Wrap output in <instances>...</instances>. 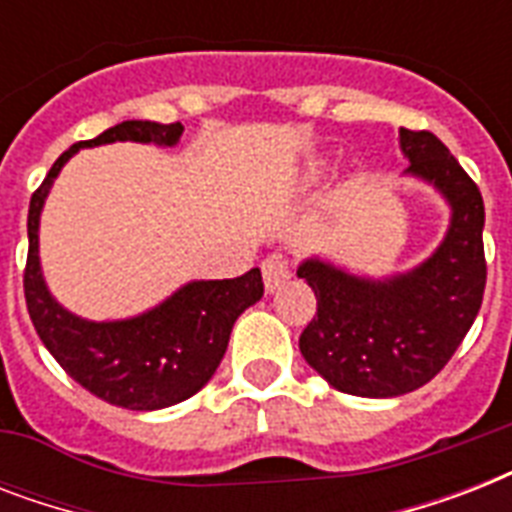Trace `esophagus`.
<instances>
[{"label": "esophagus", "mask_w": 512, "mask_h": 512, "mask_svg": "<svg viewBox=\"0 0 512 512\" xmlns=\"http://www.w3.org/2000/svg\"><path fill=\"white\" fill-rule=\"evenodd\" d=\"M260 268H263V281H265V289H268V292L279 289L281 284L289 279L287 257L279 255V252H273V255L265 257L263 263H260Z\"/></svg>", "instance_id": "34e87169"}]
</instances>
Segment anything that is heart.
Here are the masks:
<instances>
[{"label":"heart","mask_w":512,"mask_h":512,"mask_svg":"<svg viewBox=\"0 0 512 512\" xmlns=\"http://www.w3.org/2000/svg\"><path fill=\"white\" fill-rule=\"evenodd\" d=\"M313 175H319V170H316V172H313Z\"/></svg>","instance_id":"b5f03b06"}]
</instances>
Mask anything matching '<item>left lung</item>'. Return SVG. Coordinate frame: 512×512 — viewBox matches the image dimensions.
Returning <instances> with one entry per match:
<instances>
[{
	"mask_svg": "<svg viewBox=\"0 0 512 512\" xmlns=\"http://www.w3.org/2000/svg\"><path fill=\"white\" fill-rule=\"evenodd\" d=\"M409 175L444 193L452 223L414 271L364 279L324 260L297 276L316 295L300 353L332 388L366 398L404 396L436 377L478 316L486 287L484 199L473 177L428 130H401Z\"/></svg>",
	"mask_w": 512,
	"mask_h": 512,
	"instance_id": "obj_1",
	"label": "left lung"
}]
</instances>
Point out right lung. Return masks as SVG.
Returning a JSON list of instances; mask_svg holds the SVG:
<instances>
[{
	"label": "right lung",
	"mask_w": 512,
	"mask_h": 512,
	"mask_svg": "<svg viewBox=\"0 0 512 512\" xmlns=\"http://www.w3.org/2000/svg\"><path fill=\"white\" fill-rule=\"evenodd\" d=\"M183 124L122 122L63 151L28 204L23 271L28 316L44 348L92 396L132 412H154L199 393L215 374L241 313L263 297L260 268L223 281H191L154 311L124 321H84L47 292L39 268V215L60 167L79 148L116 140L175 146Z\"/></svg>",
	"instance_id": "1"
}]
</instances>
